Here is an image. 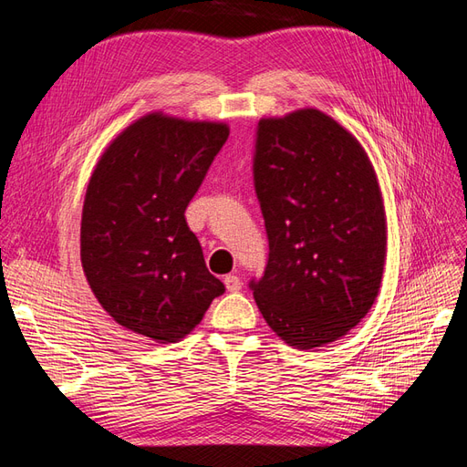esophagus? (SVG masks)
<instances>
[{"label": "esophagus", "instance_id": "34e87169", "mask_svg": "<svg viewBox=\"0 0 467 467\" xmlns=\"http://www.w3.org/2000/svg\"><path fill=\"white\" fill-rule=\"evenodd\" d=\"M223 285L225 288H228V292H239L242 290V280H239V276L235 275H228L223 278Z\"/></svg>", "mask_w": 467, "mask_h": 467}]
</instances>
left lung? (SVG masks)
<instances>
[{
    "mask_svg": "<svg viewBox=\"0 0 467 467\" xmlns=\"http://www.w3.org/2000/svg\"><path fill=\"white\" fill-rule=\"evenodd\" d=\"M253 181L268 261L251 290L286 345H329L370 312L386 265V210L358 140L317 109L257 126Z\"/></svg>",
    "mask_w": 467,
    "mask_h": 467,
    "instance_id": "left-lung-1",
    "label": "left lung"
}]
</instances>
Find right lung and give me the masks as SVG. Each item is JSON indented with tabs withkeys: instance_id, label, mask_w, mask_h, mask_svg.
Returning <instances> with one entry per match:
<instances>
[{
	"instance_id": "1",
	"label": "right lung",
	"mask_w": 467,
	"mask_h": 467,
	"mask_svg": "<svg viewBox=\"0 0 467 467\" xmlns=\"http://www.w3.org/2000/svg\"><path fill=\"white\" fill-rule=\"evenodd\" d=\"M228 136L223 122L150 112L97 161L81 214V266L124 329L177 343L223 294L185 210Z\"/></svg>"
}]
</instances>
